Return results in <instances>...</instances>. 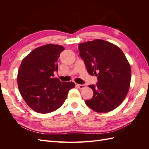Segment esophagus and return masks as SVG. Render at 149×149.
<instances>
[{
    "mask_svg": "<svg viewBox=\"0 0 149 149\" xmlns=\"http://www.w3.org/2000/svg\"><path fill=\"white\" fill-rule=\"evenodd\" d=\"M76 86H77L81 89H83L86 88V85L84 84H77Z\"/></svg>",
    "mask_w": 149,
    "mask_h": 149,
    "instance_id": "34e87169",
    "label": "esophagus"
}]
</instances>
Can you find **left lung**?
<instances>
[{
    "label": "left lung",
    "instance_id": "left-lung-1",
    "mask_svg": "<svg viewBox=\"0 0 149 149\" xmlns=\"http://www.w3.org/2000/svg\"><path fill=\"white\" fill-rule=\"evenodd\" d=\"M88 73L97 76L96 84L89 85L93 96L85 103L90 109L104 113L115 109L129 91L131 69L123 51L115 45L96 39L78 45Z\"/></svg>",
    "mask_w": 149,
    "mask_h": 149
}]
</instances>
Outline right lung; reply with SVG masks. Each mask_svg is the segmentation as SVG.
Returning <instances> with one entry per match:
<instances>
[{
  "instance_id": "add662e5",
  "label": "right lung",
  "mask_w": 149,
  "mask_h": 149,
  "mask_svg": "<svg viewBox=\"0 0 149 149\" xmlns=\"http://www.w3.org/2000/svg\"><path fill=\"white\" fill-rule=\"evenodd\" d=\"M65 48L48 44L34 49L24 58L17 75L21 95L28 106L42 114L55 111L65 101L73 82H61L54 78L58 60Z\"/></svg>"
}]
</instances>
